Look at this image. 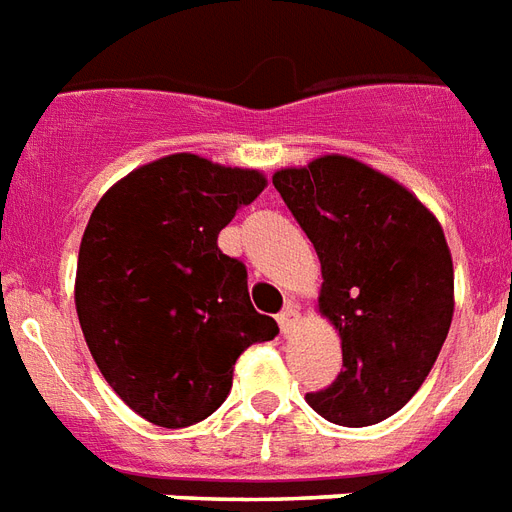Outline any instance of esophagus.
I'll return each instance as SVG.
<instances>
[{
  "label": "esophagus",
  "instance_id": "1",
  "mask_svg": "<svg viewBox=\"0 0 512 512\" xmlns=\"http://www.w3.org/2000/svg\"><path fill=\"white\" fill-rule=\"evenodd\" d=\"M277 322H280V330L282 335H288L290 330H293V325L298 322V309L296 304H288L285 309H282L280 314H277Z\"/></svg>",
  "mask_w": 512,
  "mask_h": 512
}]
</instances>
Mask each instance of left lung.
<instances>
[{
	"label": "left lung",
	"instance_id": "1",
	"mask_svg": "<svg viewBox=\"0 0 512 512\" xmlns=\"http://www.w3.org/2000/svg\"><path fill=\"white\" fill-rule=\"evenodd\" d=\"M272 185L320 256V312L341 335L343 370L306 402L349 428L391 418L423 386L452 325L441 224L407 187L346 155L280 169Z\"/></svg>",
	"mask_w": 512,
	"mask_h": 512
}]
</instances>
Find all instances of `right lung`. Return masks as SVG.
I'll return each mask as SVG.
<instances>
[{
	"label": "right lung",
	"instance_id": "add662e5",
	"mask_svg": "<svg viewBox=\"0 0 512 512\" xmlns=\"http://www.w3.org/2000/svg\"><path fill=\"white\" fill-rule=\"evenodd\" d=\"M267 179L192 153L110 187L81 237L76 312L110 388L150 423L185 428L222 407L237 357L280 330L253 309L243 261L216 237Z\"/></svg>",
	"mask_w": 512,
	"mask_h": 512
}]
</instances>
